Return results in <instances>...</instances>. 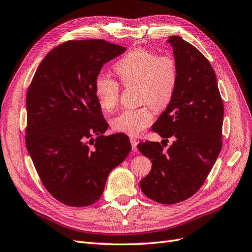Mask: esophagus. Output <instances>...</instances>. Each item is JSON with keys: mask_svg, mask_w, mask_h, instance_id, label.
Here are the masks:
<instances>
[{"mask_svg": "<svg viewBox=\"0 0 252 252\" xmlns=\"http://www.w3.org/2000/svg\"><path fill=\"white\" fill-rule=\"evenodd\" d=\"M131 144H132V150H133V152H137V144H138V141L136 140V139L131 138Z\"/></svg>", "mask_w": 252, "mask_h": 252, "instance_id": "esophagus-1", "label": "esophagus"}]
</instances>
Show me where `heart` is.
I'll list each match as a JSON object with an SVG mask.
<instances>
[{
    "label": "heart",
    "mask_w": 252,
    "mask_h": 252,
    "mask_svg": "<svg viewBox=\"0 0 252 252\" xmlns=\"http://www.w3.org/2000/svg\"><path fill=\"white\" fill-rule=\"evenodd\" d=\"M113 69L125 87H137V101L143 106L121 112L112 120V127L128 136H140L154 120L150 106L161 111L170 105L179 83L178 65L170 56L138 48L117 61ZM93 91L105 112L118 106L120 86L116 81L97 76Z\"/></svg>",
    "instance_id": "obj_1"
}]
</instances>
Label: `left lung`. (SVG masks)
I'll list each match as a JSON object with an SVG mask.
<instances>
[{"instance_id":"8db88e82","label":"left lung","mask_w":252,"mask_h":252,"mask_svg":"<svg viewBox=\"0 0 252 252\" xmlns=\"http://www.w3.org/2000/svg\"><path fill=\"white\" fill-rule=\"evenodd\" d=\"M167 42L173 49L179 83L153 131L163 141L170 137L174 141L167 151L152 141L139 143L138 150L153 163L140 181L142 192L157 202L173 204L196 193L215 164L222 147L224 108L208 59L180 36H170Z\"/></svg>"}]
</instances>
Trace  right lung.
<instances>
[{"label": "right lung", "mask_w": 252, "mask_h": 252, "mask_svg": "<svg viewBox=\"0 0 252 252\" xmlns=\"http://www.w3.org/2000/svg\"><path fill=\"white\" fill-rule=\"evenodd\" d=\"M126 51L101 39L66 41L45 56L28 89V152L45 189L66 206L96 202L132 150L126 135H102L108 124L93 91L102 65Z\"/></svg>", "instance_id": "obj_1"}]
</instances>
